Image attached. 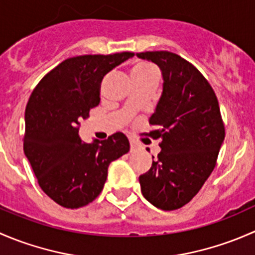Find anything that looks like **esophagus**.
Wrapping results in <instances>:
<instances>
[{
	"label": "esophagus",
	"mask_w": 255,
	"mask_h": 255,
	"mask_svg": "<svg viewBox=\"0 0 255 255\" xmlns=\"http://www.w3.org/2000/svg\"><path fill=\"white\" fill-rule=\"evenodd\" d=\"M129 144H130V149H132V150H137L138 149V143L135 142L134 139H133V138H129Z\"/></svg>",
	"instance_id": "esophagus-1"
}]
</instances>
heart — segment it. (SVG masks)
Here are the masks:
<instances>
[{
    "label": "heart",
    "instance_id": "b5f03b06",
    "mask_svg": "<svg viewBox=\"0 0 255 255\" xmlns=\"http://www.w3.org/2000/svg\"><path fill=\"white\" fill-rule=\"evenodd\" d=\"M151 71H155V69H154L151 65H149V64L143 63V64H138V65H135L134 68H133L130 75H132V78H137V76H143L145 75V74L151 73Z\"/></svg>",
    "mask_w": 255,
    "mask_h": 255
}]
</instances>
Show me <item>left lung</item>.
<instances>
[{"label": "left lung", "mask_w": 255, "mask_h": 255, "mask_svg": "<svg viewBox=\"0 0 255 255\" xmlns=\"http://www.w3.org/2000/svg\"><path fill=\"white\" fill-rule=\"evenodd\" d=\"M160 68L163 94L145 133L161 151L139 176L143 196L155 207L173 211L189 204L216 166L225 139L217 96L205 76L184 58L166 50L138 53ZM154 158V156H153Z\"/></svg>", "instance_id": "1"}]
</instances>
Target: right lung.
Segmentation results:
<instances>
[{
  "label": "right lung",
  "instance_id": "1",
  "mask_svg": "<svg viewBox=\"0 0 255 255\" xmlns=\"http://www.w3.org/2000/svg\"><path fill=\"white\" fill-rule=\"evenodd\" d=\"M133 55L122 51L66 59L40 80L28 100L24 154L39 186L60 206L79 208L94 201L111 161L129 151L123 133L85 143L79 128L99 106L104 76Z\"/></svg>",
  "mask_w": 255,
  "mask_h": 255
}]
</instances>
